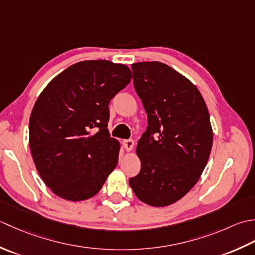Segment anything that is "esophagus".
Instances as JSON below:
<instances>
[{
	"instance_id": "esophagus-1",
	"label": "esophagus",
	"mask_w": 255,
	"mask_h": 255,
	"mask_svg": "<svg viewBox=\"0 0 255 255\" xmlns=\"http://www.w3.org/2000/svg\"><path fill=\"white\" fill-rule=\"evenodd\" d=\"M123 144V147L126 148L128 152H129V150H132L133 147H134V141L133 139H124V141L122 142Z\"/></svg>"
}]
</instances>
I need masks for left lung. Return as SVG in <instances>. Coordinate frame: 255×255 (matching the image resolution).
<instances>
[{
    "label": "left lung",
    "mask_w": 255,
    "mask_h": 255,
    "mask_svg": "<svg viewBox=\"0 0 255 255\" xmlns=\"http://www.w3.org/2000/svg\"><path fill=\"white\" fill-rule=\"evenodd\" d=\"M132 70L148 127L136 147L141 170L128 184L145 204L169 206L193 188L206 167L214 141L210 116L197 87L171 67L142 61Z\"/></svg>",
    "instance_id": "obj_1"
}]
</instances>
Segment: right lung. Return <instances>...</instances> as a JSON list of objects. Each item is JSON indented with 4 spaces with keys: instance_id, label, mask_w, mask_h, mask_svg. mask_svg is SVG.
<instances>
[{
    "instance_id": "add662e5",
    "label": "right lung",
    "mask_w": 255,
    "mask_h": 255,
    "mask_svg": "<svg viewBox=\"0 0 255 255\" xmlns=\"http://www.w3.org/2000/svg\"><path fill=\"white\" fill-rule=\"evenodd\" d=\"M131 78L126 65L80 61L56 76L36 100L30 152L41 179L60 198H91L117 167L120 143L107 128L109 103Z\"/></svg>"
}]
</instances>
